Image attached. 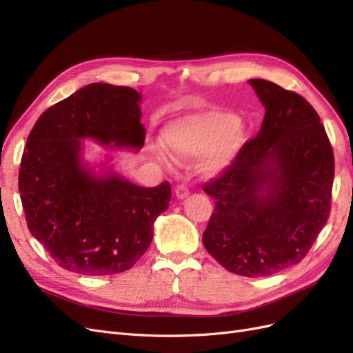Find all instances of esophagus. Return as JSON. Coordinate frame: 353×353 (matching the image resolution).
Here are the masks:
<instances>
[{"instance_id":"1","label":"esophagus","mask_w":353,"mask_h":353,"mask_svg":"<svg viewBox=\"0 0 353 353\" xmlns=\"http://www.w3.org/2000/svg\"><path fill=\"white\" fill-rule=\"evenodd\" d=\"M175 194H176L178 199H185V197L190 194V190H188L187 185L179 184V185H176V188H175Z\"/></svg>"}]
</instances>
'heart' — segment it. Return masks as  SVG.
I'll list each match as a JSON object with an SVG mask.
<instances>
[{"mask_svg":"<svg viewBox=\"0 0 353 353\" xmlns=\"http://www.w3.org/2000/svg\"><path fill=\"white\" fill-rule=\"evenodd\" d=\"M163 143L175 156L190 159L212 150L205 170L209 174L225 168L245 143V128L232 113L209 112L174 122L163 132ZM159 160L166 162L157 152Z\"/></svg>","mask_w":353,"mask_h":353,"instance_id":"1","label":"heart"}]
</instances>
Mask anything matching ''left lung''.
Returning <instances> with one entry per match:
<instances>
[{"label": "left lung", "instance_id": "obj_1", "mask_svg": "<svg viewBox=\"0 0 353 353\" xmlns=\"http://www.w3.org/2000/svg\"><path fill=\"white\" fill-rule=\"evenodd\" d=\"M249 83L265 117L258 135L205 184L216 201L203 245L230 272L266 276L301 262L327 223L334 154L302 95L265 79Z\"/></svg>", "mask_w": 353, "mask_h": 353}]
</instances>
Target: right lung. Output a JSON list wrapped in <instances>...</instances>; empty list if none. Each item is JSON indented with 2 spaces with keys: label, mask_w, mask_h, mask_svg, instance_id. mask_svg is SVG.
Masks as SVG:
<instances>
[{
  "label": "right lung",
  "mask_w": 353,
  "mask_h": 353,
  "mask_svg": "<svg viewBox=\"0 0 353 353\" xmlns=\"http://www.w3.org/2000/svg\"><path fill=\"white\" fill-rule=\"evenodd\" d=\"M141 95L130 87L90 83L39 116L28 137L19 193L28 228L54 262L82 275L132 268L169 208L170 184L138 187L121 175H95L81 160V140L140 148Z\"/></svg>",
  "instance_id": "right-lung-1"
}]
</instances>
